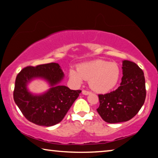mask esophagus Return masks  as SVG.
Here are the masks:
<instances>
[{
    "label": "esophagus",
    "mask_w": 158,
    "mask_h": 158,
    "mask_svg": "<svg viewBox=\"0 0 158 158\" xmlns=\"http://www.w3.org/2000/svg\"><path fill=\"white\" fill-rule=\"evenodd\" d=\"M82 94H83V95H88V94H90V91H87V90H83V91H82Z\"/></svg>",
    "instance_id": "34e87169"
}]
</instances>
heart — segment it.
<instances>
[{"instance_id":"heart-1","label":"heart","mask_w":158,"mask_h":158,"mask_svg":"<svg viewBox=\"0 0 158 158\" xmlns=\"http://www.w3.org/2000/svg\"><path fill=\"white\" fill-rule=\"evenodd\" d=\"M120 71L117 64L101 60L83 62L77 69L71 68L69 76L75 85H81L85 80L92 90L99 94H105L115 87L119 77Z\"/></svg>"}]
</instances>
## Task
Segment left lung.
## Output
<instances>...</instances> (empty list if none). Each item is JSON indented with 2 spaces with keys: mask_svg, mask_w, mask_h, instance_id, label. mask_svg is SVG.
I'll return each mask as SVG.
<instances>
[{
  "mask_svg": "<svg viewBox=\"0 0 158 158\" xmlns=\"http://www.w3.org/2000/svg\"><path fill=\"white\" fill-rule=\"evenodd\" d=\"M123 77L117 89L98 95L100 105L97 111L110 124L127 122L141 109L146 98L145 79L141 68L135 62H122Z\"/></svg>",
  "mask_w": 158,
  "mask_h": 158,
  "instance_id": "left-lung-1",
  "label": "left lung"
}]
</instances>
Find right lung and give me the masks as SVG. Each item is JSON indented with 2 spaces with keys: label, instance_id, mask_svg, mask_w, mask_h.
I'll return each mask as SVG.
<instances>
[{
  "label": "right lung",
  "instance_id": "1",
  "mask_svg": "<svg viewBox=\"0 0 158 158\" xmlns=\"http://www.w3.org/2000/svg\"><path fill=\"white\" fill-rule=\"evenodd\" d=\"M36 78L46 80L51 88L42 94H33L27 88L28 83ZM64 78L58 63L28 66L17 75L14 99L26 118L39 126L50 127L60 123L81 90H70L60 85Z\"/></svg>",
  "mask_w": 158,
  "mask_h": 158
}]
</instances>
